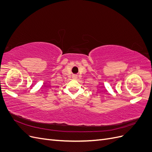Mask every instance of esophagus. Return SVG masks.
I'll return each mask as SVG.
<instances>
[{
    "label": "esophagus",
    "mask_w": 152,
    "mask_h": 152,
    "mask_svg": "<svg viewBox=\"0 0 152 152\" xmlns=\"http://www.w3.org/2000/svg\"><path fill=\"white\" fill-rule=\"evenodd\" d=\"M73 79H77V76H76V75H73Z\"/></svg>",
    "instance_id": "1"
}]
</instances>
